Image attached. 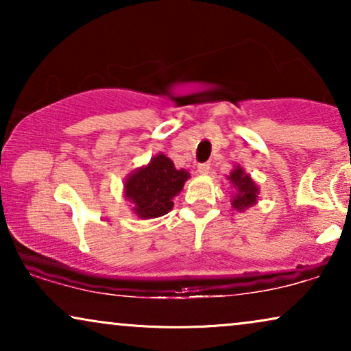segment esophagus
I'll use <instances>...</instances> for the list:
<instances>
[{
    "label": "esophagus",
    "instance_id": "esophagus-1",
    "mask_svg": "<svg viewBox=\"0 0 351 351\" xmlns=\"http://www.w3.org/2000/svg\"><path fill=\"white\" fill-rule=\"evenodd\" d=\"M209 171H210V165H209V162H201V165H198V172H199L201 176L209 174Z\"/></svg>",
    "mask_w": 351,
    "mask_h": 351
}]
</instances>
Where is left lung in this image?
I'll list each match as a JSON object with an SVG mask.
<instances>
[{
  "label": "left lung",
  "instance_id": "8db88e82",
  "mask_svg": "<svg viewBox=\"0 0 351 351\" xmlns=\"http://www.w3.org/2000/svg\"><path fill=\"white\" fill-rule=\"evenodd\" d=\"M230 184L234 189V196L232 199V206L237 210H246L257 203L258 186L251 179V176L246 174L241 166H234V169L227 177Z\"/></svg>",
  "mask_w": 351,
  "mask_h": 351
}]
</instances>
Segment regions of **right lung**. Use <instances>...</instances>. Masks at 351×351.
I'll return each instance as SVG.
<instances>
[{"instance_id":"add662e5","label":"right lung","mask_w":351,"mask_h":351,"mask_svg":"<svg viewBox=\"0 0 351 351\" xmlns=\"http://www.w3.org/2000/svg\"><path fill=\"white\" fill-rule=\"evenodd\" d=\"M189 177V172L176 169L174 162L160 153L147 166L128 176L124 196L134 204V214L141 219L161 217L172 209V198L180 193Z\"/></svg>"}]
</instances>
